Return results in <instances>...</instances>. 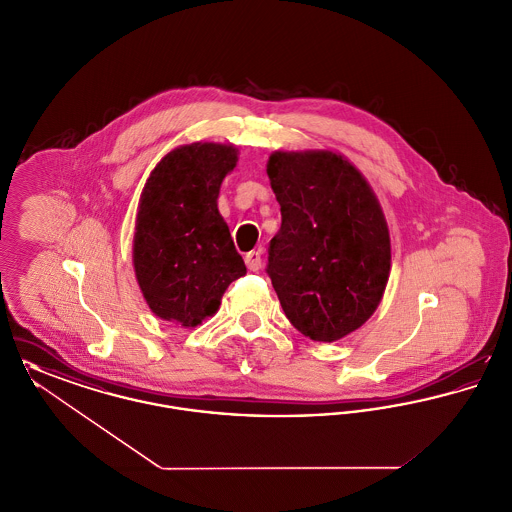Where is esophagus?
Listing matches in <instances>:
<instances>
[{"label": "esophagus", "mask_w": 512, "mask_h": 512, "mask_svg": "<svg viewBox=\"0 0 512 512\" xmlns=\"http://www.w3.org/2000/svg\"><path fill=\"white\" fill-rule=\"evenodd\" d=\"M245 265L249 270H259L263 265V259H261V253L259 251H249L245 253Z\"/></svg>", "instance_id": "obj_1"}]
</instances>
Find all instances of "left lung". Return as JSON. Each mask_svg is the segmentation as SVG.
<instances>
[{
	"instance_id": "left-lung-1",
	"label": "left lung",
	"mask_w": 512,
	"mask_h": 512,
	"mask_svg": "<svg viewBox=\"0 0 512 512\" xmlns=\"http://www.w3.org/2000/svg\"><path fill=\"white\" fill-rule=\"evenodd\" d=\"M270 186L282 224L267 274L293 328L336 341L376 311L390 276V232L370 186L332 151H276Z\"/></svg>"
}]
</instances>
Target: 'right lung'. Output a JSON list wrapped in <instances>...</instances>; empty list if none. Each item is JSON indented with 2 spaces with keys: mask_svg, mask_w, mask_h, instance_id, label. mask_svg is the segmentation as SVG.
<instances>
[{
  "mask_svg": "<svg viewBox=\"0 0 512 512\" xmlns=\"http://www.w3.org/2000/svg\"><path fill=\"white\" fill-rule=\"evenodd\" d=\"M238 151L190 144L167 153L147 178L134 234V270L149 309L194 328L213 317L226 288L245 274L217 207Z\"/></svg>",
  "mask_w": 512,
  "mask_h": 512,
  "instance_id": "1",
  "label": "right lung"
}]
</instances>
